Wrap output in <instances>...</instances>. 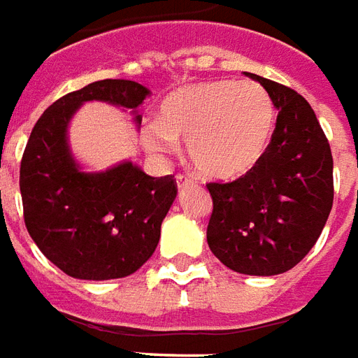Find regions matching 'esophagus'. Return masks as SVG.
<instances>
[{
	"label": "esophagus",
	"instance_id": "obj_1",
	"mask_svg": "<svg viewBox=\"0 0 358 358\" xmlns=\"http://www.w3.org/2000/svg\"><path fill=\"white\" fill-rule=\"evenodd\" d=\"M176 181H177V187H179V189H185L187 185H190V182H192V177L185 176V173H177Z\"/></svg>",
	"mask_w": 358,
	"mask_h": 358
}]
</instances>
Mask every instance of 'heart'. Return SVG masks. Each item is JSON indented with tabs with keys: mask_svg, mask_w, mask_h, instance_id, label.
Segmentation results:
<instances>
[{
	"mask_svg": "<svg viewBox=\"0 0 358 358\" xmlns=\"http://www.w3.org/2000/svg\"><path fill=\"white\" fill-rule=\"evenodd\" d=\"M273 125L275 104L259 83L210 80L166 95L143 143L164 152L173 141H187L190 164L202 176L236 179L262 160Z\"/></svg>",
	"mask_w": 358,
	"mask_h": 358,
	"instance_id": "heart-1",
	"label": "heart"
}]
</instances>
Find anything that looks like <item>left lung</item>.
I'll use <instances>...</instances> for the list:
<instances>
[{"mask_svg": "<svg viewBox=\"0 0 358 358\" xmlns=\"http://www.w3.org/2000/svg\"><path fill=\"white\" fill-rule=\"evenodd\" d=\"M248 76L262 83L278 110L275 131L246 176L206 185L213 200L208 244L236 273L271 276L296 267L322 233L334 202V160L303 96Z\"/></svg>", "mask_w": 358, "mask_h": 358, "instance_id": "obj_1", "label": "left lung"}]
</instances>
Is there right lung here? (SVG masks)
I'll return each mask as SVG.
<instances>
[{"label":"right lung","mask_w":358,"mask_h":358,"mask_svg":"<svg viewBox=\"0 0 358 358\" xmlns=\"http://www.w3.org/2000/svg\"><path fill=\"white\" fill-rule=\"evenodd\" d=\"M148 95L145 85L129 80L93 82L55 101L30 133L20 162L26 229L41 254L69 276L122 278L158 246L162 221L177 196L173 176L150 177L131 162L85 173L66 143L80 104L104 101L135 112Z\"/></svg>","instance_id":"1"}]
</instances>
